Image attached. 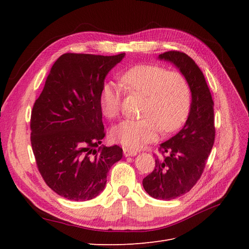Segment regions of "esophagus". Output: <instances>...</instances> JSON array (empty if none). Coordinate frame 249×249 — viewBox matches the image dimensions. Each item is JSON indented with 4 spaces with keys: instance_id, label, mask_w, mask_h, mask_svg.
Wrapping results in <instances>:
<instances>
[{
    "instance_id": "esophagus-1",
    "label": "esophagus",
    "mask_w": 249,
    "mask_h": 249,
    "mask_svg": "<svg viewBox=\"0 0 249 249\" xmlns=\"http://www.w3.org/2000/svg\"><path fill=\"white\" fill-rule=\"evenodd\" d=\"M124 154L125 157H130V156H136L137 152L132 148H129V147H124Z\"/></svg>"
}]
</instances>
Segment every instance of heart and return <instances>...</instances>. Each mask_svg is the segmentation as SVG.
Masks as SVG:
<instances>
[{
  "label": "heart",
  "instance_id": "1",
  "mask_svg": "<svg viewBox=\"0 0 249 249\" xmlns=\"http://www.w3.org/2000/svg\"><path fill=\"white\" fill-rule=\"evenodd\" d=\"M126 92L145 97L141 119H127L113 127L115 141L131 147H140L153 141L162 132L178 130L190 111L191 89L185 74L168 71L157 64H141L123 73ZM123 90L114 83H104L100 92V108L107 118L118 116Z\"/></svg>",
  "mask_w": 249,
  "mask_h": 249
}]
</instances>
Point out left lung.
Returning a JSON list of instances; mask_svg holds the SVG:
<instances>
[{
	"instance_id": "obj_1",
	"label": "left lung",
	"mask_w": 249,
	"mask_h": 249,
	"mask_svg": "<svg viewBox=\"0 0 249 249\" xmlns=\"http://www.w3.org/2000/svg\"><path fill=\"white\" fill-rule=\"evenodd\" d=\"M160 59L176 64L189 82L192 103L183 129L159 147L153 172L143 178L150 196L170 200L189 192L200 178L215 141L214 102L203 73L183 52L168 51Z\"/></svg>"
}]
</instances>
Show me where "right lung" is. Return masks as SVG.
<instances>
[{"mask_svg":"<svg viewBox=\"0 0 249 249\" xmlns=\"http://www.w3.org/2000/svg\"><path fill=\"white\" fill-rule=\"evenodd\" d=\"M124 53L114 56L65 53L53 64L30 120L31 145L46 184L62 197L92 199L123 148L96 147L105 137L100 92L106 74Z\"/></svg>","mask_w":249,"mask_h":249,"instance_id":"1","label":"right lung"}]
</instances>
